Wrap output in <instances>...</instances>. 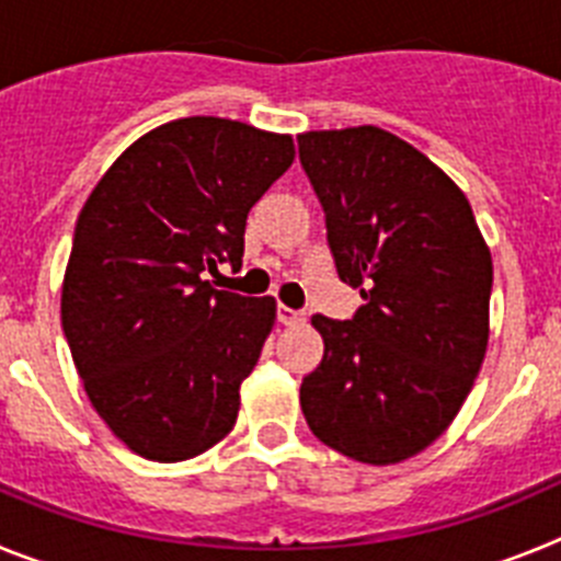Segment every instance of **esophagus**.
I'll list each match as a JSON object with an SVG mask.
<instances>
[{
    "label": "esophagus",
    "mask_w": 561,
    "mask_h": 561,
    "mask_svg": "<svg viewBox=\"0 0 561 561\" xmlns=\"http://www.w3.org/2000/svg\"><path fill=\"white\" fill-rule=\"evenodd\" d=\"M277 320H280L284 325H300L306 317H304V311H295V309H289V306H280V309H277Z\"/></svg>",
    "instance_id": "esophagus-1"
}]
</instances>
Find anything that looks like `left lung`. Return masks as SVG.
I'll return each mask as SVG.
<instances>
[{"label": "left lung", "mask_w": 561, "mask_h": 561, "mask_svg": "<svg viewBox=\"0 0 561 561\" xmlns=\"http://www.w3.org/2000/svg\"><path fill=\"white\" fill-rule=\"evenodd\" d=\"M297 146L340 280L365 300L345 323L311 317L325 351L300 408L345 458L401 463L444 435L483 365L492 252L463 191L396 134L329 128Z\"/></svg>", "instance_id": "left-lung-1"}]
</instances>
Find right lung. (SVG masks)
I'll return each instance as SVG.
<instances>
[{
	"label": "right lung",
	"instance_id": "1",
	"mask_svg": "<svg viewBox=\"0 0 561 561\" xmlns=\"http://www.w3.org/2000/svg\"><path fill=\"white\" fill-rule=\"evenodd\" d=\"M295 162L291 134L180 117L112 162L76 225L61 325L92 408L140 458L176 463L236 427L275 297L213 289L252 205Z\"/></svg>",
	"mask_w": 561,
	"mask_h": 561
}]
</instances>
